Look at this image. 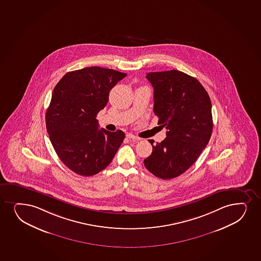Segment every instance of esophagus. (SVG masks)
I'll return each instance as SVG.
<instances>
[{"mask_svg": "<svg viewBox=\"0 0 261 261\" xmlns=\"http://www.w3.org/2000/svg\"><path fill=\"white\" fill-rule=\"evenodd\" d=\"M126 138H128L129 140H133V141H140L141 139L138 138L137 136H135V135H132V134H128V135H126Z\"/></svg>", "mask_w": 261, "mask_h": 261, "instance_id": "esophagus-1", "label": "esophagus"}]
</instances>
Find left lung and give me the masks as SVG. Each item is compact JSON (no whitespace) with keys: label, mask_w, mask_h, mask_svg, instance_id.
Segmentation results:
<instances>
[{"label":"left lung","mask_w":261,"mask_h":261,"mask_svg":"<svg viewBox=\"0 0 261 261\" xmlns=\"http://www.w3.org/2000/svg\"><path fill=\"white\" fill-rule=\"evenodd\" d=\"M153 87V113L167 129L162 142L144 160L147 170L164 180L177 177L192 165L212 134V102L199 81L182 71L147 74Z\"/></svg>","instance_id":"1"}]
</instances>
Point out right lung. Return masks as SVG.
<instances>
[{"instance_id":"1","label":"right lung","mask_w":261,"mask_h":261,"mask_svg":"<svg viewBox=\"0 0 261 261\" xmlns=\"http://www.w3.org/2000/svg\"><path fill=\"white\" fill-rule=\"evenodd\" d=\"M126 74L107 68L70 71L53 90L46 129L56 153L77 175L91 176L110 164L125 138L121 130L98 129L96 119L111 89Z\"/></svg>"}]
</instances>
